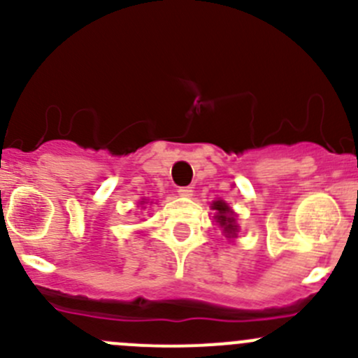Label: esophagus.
I'll use <instances>...</instances> for the list:
<instances>
[{
	"instance_id": "34e87169",
	"label": "esophagus",
	"mask_w": 358,
	"mask_h": 358,
	"mask_svg": "<svg viewBox=\"0 0 358 358\" xmlns=\"http://www.w3.org/2000/svg\"><path fill=\"white\" fill-rule=\"evenodd\" d=\"M178 196H182V197H192V196H194L192 187H180V189H178Z\"/></svg>"
}]
</instances>
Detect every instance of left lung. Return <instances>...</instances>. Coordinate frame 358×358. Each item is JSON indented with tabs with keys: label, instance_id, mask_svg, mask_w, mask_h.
<instances>
[{
	"label": "left lung",
	"instance_id": "obj_1",
	"mask_svg": "<svg viewBox=\"0 0 358 358\" xmlns=\"http://www.w3.org/2000/svg\"><path fill=\"white\" fill-rule=\"evenodd\" d=\"M213 209H216V222L220 223V227L223 229L227 237L236 236L237 232V225L236 220H234V211L225 204L223 201H216L213 204Z\"/></svg>",
	"mask_w": 358,
	"mask_h": 358
}]
</instances>
